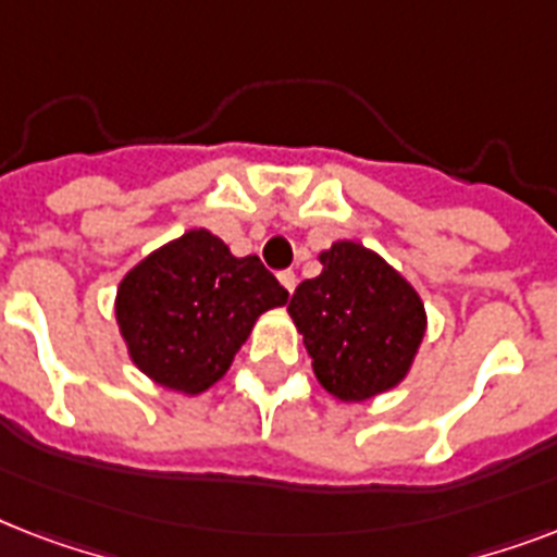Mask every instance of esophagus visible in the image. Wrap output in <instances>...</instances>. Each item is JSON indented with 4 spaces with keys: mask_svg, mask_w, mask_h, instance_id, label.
Wrapping results in <instances>:
<instances>
[{
    "mask_svg": "<svg viewBox=\"0 0 557 557\" xmlns=\"http://www.w3.org/2000/svg\"><path fill=\"white\" fill-rule=\"evenodd\" d=\"M277 280H280V286L286 288L288 295H292V292H295V286H297V277H295V271H280V274H277Z\"/></svg>",
    "mask_w": 557,
    "mask_h": 557,
    "instance_id": "obj_1",
    "label": "esophagus"
}]
</instances>
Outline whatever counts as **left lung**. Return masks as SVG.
Masks as SVG:
<instances>
[{
    "mask_svg": "<svg viewBox=\"0 0 557 557\" xmlns=\"http://www.w3.org/2000/svg\"><path fill=\"white\" fill-rule=\"evenodd\" d=\"M318 260L321 274L288 300L318 384L347 405L398 387L428 332L419 292L356 239L332 243Z\"/></svg>",
    "mask_w": 557,
    "mask_h": 557,
    "instance_id": "obj_1",
    "label": "left lung"
}]
</instances>
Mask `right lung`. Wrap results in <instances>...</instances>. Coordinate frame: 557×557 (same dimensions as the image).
Here are the masks:
<instances>
[{
	"mask_svg": "<svg viewBox=\"0 0 557 557\" xmlns=\"http://www.w3.org/2000/svg\"><path fill=\"white\" fill-rule=\"evenodd\" d=\"M286 300L260 257H234L208 227H190L126 271L115 321L147 379L199 396L225 379L260 314Z\"/></svg>",
	"mask_w": 557,
	"mask_h": 557,
	"instance_id": "right-lung-1",
	"label": "right lung"
}]
</instances>
